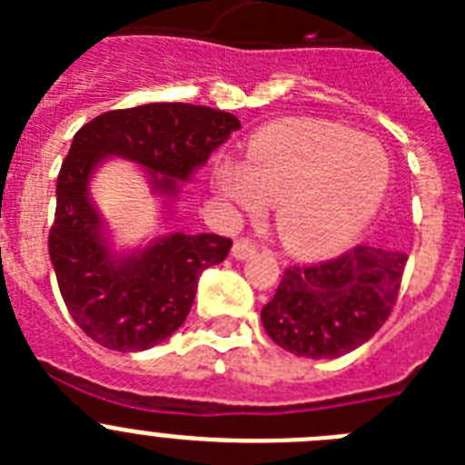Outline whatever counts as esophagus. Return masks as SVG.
Masks as SVG:
<instances>
[{
    "label": "esophagus",
    "instance_id": "obj_1",
    "mask_svg": "<svg viewBox=\"0 0 465 465\" xmlns=\"http://www.w3.org/2000/svg\"><path fill=\"white\" fill-rule=\"evenodd\" d=\"M256 253V244L252 240H237L232 244V258L235 261H246V258H252Z\"/></svg>",
    "mask_w": 465,
    "mask_h": 465
}]
</instances>
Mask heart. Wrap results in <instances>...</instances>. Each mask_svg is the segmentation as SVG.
<instances>
[{
	"instance_id": "obj_1",
	"label": "heart",
	"mask_w": 465,
	"mask_h": 465,
	"mask_svg": "<svg viewBox=\"0 0 465 465\" xmlns=\"http://www.w3.org/2000/svg\"><path fill=\"white\" fill-rule=\"evenodd\" d=\"M391 179L380 143L328 121L268 127L249 143L244 163L216 172L221 195L237 209L277 203L274 225L293 253L319 256L347 244L375 216Z\"/></svg>"
}]
</instances>
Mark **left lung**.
Returning <instances> with one entry per match:
<instances>
[{"instance_id":"1","label":"left lung","mask_w":465,"mask_h":465,"mask_svg":"<svg viewBox=\"0 0 465 465\" xmlns=\"http://www.w3.org/2000/svg\"><path fill=\"white\" fill-rule=\"evenodd\" d=\"M408 253L356 246L316 265H293L262 307L272 342L305 359H338L375 335L389 319Z\"/></svg>"}]
</instances>
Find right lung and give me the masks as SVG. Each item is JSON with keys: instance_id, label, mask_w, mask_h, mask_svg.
<instances>
[{"instance_id": "right-lung-1", "label": "right lung", "mask_w": 465, "mask_h": 465, "mask_svg": "<svg viewBox=\"0 0 465 465\" xmlns=\"http://www.w3.org/2000/svg\"><path fill=\"white\" fill-rule=\"evenodd\" d=\"M240 121L209 106L155 102L106 111L74 134L55 188V223L48 253L64 305L81 331L114 351H143L186 322L197 279L228 256V237L165 232L118 252L90 200V179L109 158L149 172L165 219L182 182H191Z\"/></svg>"}]
</instances>
